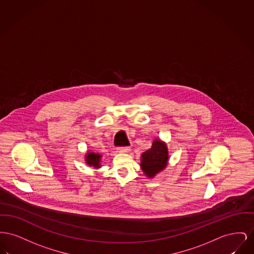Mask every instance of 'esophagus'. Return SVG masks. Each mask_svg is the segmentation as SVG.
Instances as JSON below:
<instances>
[{
	"instance_id": "1",
	"label": "esophagus",
	"mask_w": 254,
	"mask_h": 254,
	"mask_svg": "<svg viewBox=\"0 0 254 254\" xmlns=\"http://www.w3.org/2000/svg\"><path fill=\"white\" fill-rule=\"evenodd\" d=\"M118 150L120 153H128V152H130L131 148L130 147H120Z\"/></svg>"
}]
</instances>
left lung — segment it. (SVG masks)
Here are the masks:
<instances>
[{"label": "left lung", "instance_id": "8db88e82", "mask_svg": "<svg viewBox=\"0 0 254 254\" xmlns=\"http://www.w3.org/2000/svg\"><path fill=\"white\" fill-rule=\"evenodd\" d=\"M168 159L166 143L157 138L153 141L152 147L141 154L140 167L148 178H154L167 166Z\"/></svg>", "mask_w": 254, "mask_h": 254}]
</instances>
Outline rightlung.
I'll list each match as a JSON object with an SVG mask.
<instances>
[{
	"instance_id": "right-lung-1",
	"label": "right lung",
	"mask_w": 254,
	"mask_h": 254,
	"mask_svg": "<svg viewBox=\"0 0 254 254\" xmlns=\"http://www.w3.org/2000/svg\"><path fill=\"white\" fill-rule=\"evenodd\" d=\"M85 160L86 163L94 168H99L100 167V160H101V155L95 154L94 152H88L85 156Z\"/></svg>"
}]
</instances>
